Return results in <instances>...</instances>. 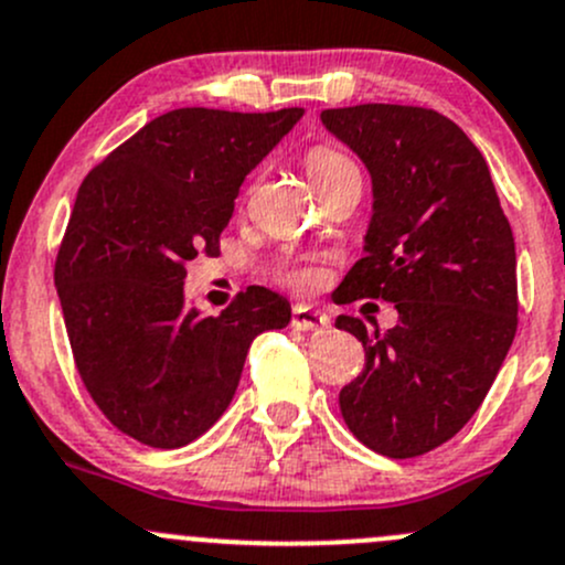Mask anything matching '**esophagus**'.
<instances>
[{"mask_svg":"<svg viewBox=\"0 0 565 565\" xmlns=\"http://www.w3.org/2000/svg\"><path fill=\"white\" fill-rule=\"evenodd\" d=\"M292 328L302 330V332H322L330 328V319H328V313L313 311V308H308V306H295L292 308Z\"/></svg>","mask_w":565,"mask_h":565,"instance_id":"34e87169","label":"esophagus"}]
</instances>
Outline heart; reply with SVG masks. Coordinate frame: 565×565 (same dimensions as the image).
<instances>
[{
  "instance_id": "1",
  "label": "heart",
  "mask_w": 565,
  "mask_h": 565,
  "mask_svg": "<svg viewBox=\"0 0 565 565\" xmlns=\"http://www.w3.org/2000/svg\"><path fill=\"white\" fill-rule=\"evenodd\" d=\"M306 170L317 186H324V183L343 175H360L358 164H354L347 153L338 151V148L332 146H313L311 151L306 153ZM287 281L295 284V287H306V284H311V273L295 270L289 273Z\"/></svg>"
}]
</instances>
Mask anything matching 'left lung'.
Instances as JSON below:
<instances>
[{
  "instance_id": "obj_1",
  "label": "left lung",
  "mask_w": 565,
  "mask_h": 565,
  "mask_svg": "<svg viewBox=\"0 0 565 565\" xmlns=\"http://www.w3.org/2000/svg\"><path fill=\"white\" fill-rule=\"evenodd\" d=\"M365 162L373 216L343 298L395 302L397 324L335 319L365 349L343 423L379 455L441 447L482 406L518 332V254L482 151L441 113L367 103L322 110Z\"/></svg>"
}]
</instances>
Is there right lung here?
Listing matches in <instances>:
<instances>
[{
	"label": "right lung",
	"instance_id": "obj_1",
	"mask_svg": "<svg viewBox=\"0 0 565 565\" xmlns=\"http://www.w3.org/2000/svg\"><path fill=\"white\" fill-rule=\"evenodd\" d=\"M302 108H178L83 178L53 267L70 347L113 427L178 449L233 401L254 338L289 324L281 295L248 287L218 317L183 308L186 263L218 254L243 178Z\"/></svg>",
	"mask_w": 565,
	"mask_h": 565
}]
</instances>
